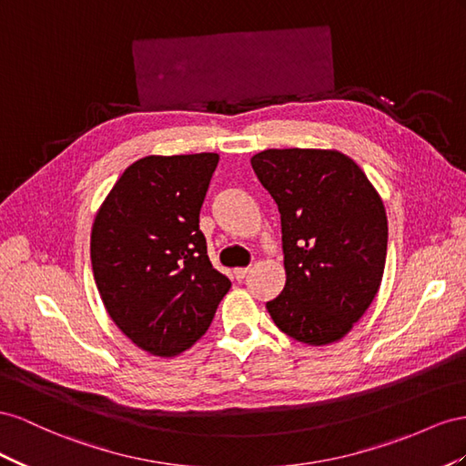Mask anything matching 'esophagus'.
<instances>
[{
    "label": "esophagus",
    "instance_id": "esophagus-1",
    "mask_svg": "<svg viewBox=\"0 0 466 466\" xmlns=\"http://www.w3.org/2000/svg\"><path fill=\"white\" fill-rule=\"evenodd\" d=\"M249 273V268H236L234 269V277L238 279V281H242V279Z\"/></svg>",
    "mask_w": 466,
    "mask_h": 466
}]
</instances>
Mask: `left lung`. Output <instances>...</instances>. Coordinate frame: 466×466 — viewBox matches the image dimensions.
<instances>
[{"label":"left lung","instance_id":"obj_1","mask_svg":"<svg viewBox=\"0 0 466 466\" xmlns=\"http://www.w3.org/2000/svg\"><path fill=\"white\" fill-rule=\"evenodd\" d=\"M251 167L275 198L283 232L287 283L265 309L289 338L334 343L379 292L389 242L382 198L338 150H263Z\"/></svg>","mask_w":466,"mask_h":466}]
</instances>
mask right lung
Wrapping results in <instances>:
<instances>
[{"label":"right lung","instance_id":"add662e5","mask_svg":"<svg viewBox=\"0 0 466 466\" xmlns=\"http://www.w3.org/2000/svg\"><path fill=\"white\" fill-rule=\"evenodd\" d=\"M218 154L146 156L91 226V268L111 320L142 351L176 357L208 329L230 281L212 268L198 212Z\"/></svg>","mask_w":466,"mask_h":466}]
</instances>
